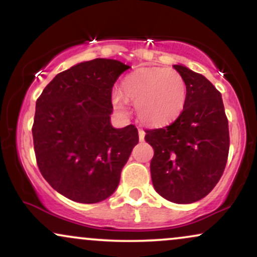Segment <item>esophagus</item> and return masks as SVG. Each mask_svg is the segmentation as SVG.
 I'll use <instances>...</instances> for the list:
<instances>
[{"label":"esophagus","mask_w":257,"mask_h":257,"mask_svg":"<svg viewBox=\"0 0 257 257\" xmlns=\"http://www.w3.org/2000/svg\"><path fill=\"white\" fill-rule=\"evenodd\" d=\"M138 132H139V140L144 141V139H145V132H144L143 129H140V128L138 129Z\"/></svg>","instance_id":"1"}]
</instances>
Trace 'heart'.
Returning <instances> with one entry per match:
<instances>
[{
	"label": "heart",
	"instance_id": "1",
	"mask_svg": "<svg viewBox=\"0 0 257 257\" xmlns=\"http://www.w3.org/2000/svg\"><path fill=\"white\" fill-rule=\"evenodd\" d=\"M120 93L135 105L138 118L144 124L162 126L181 113L187 87L184 77L176 70L143 67L122 79ZM121 96L114 93L112 104L120 113H126L128 106Z\"/></svg>",
	"mask_w": 257,
	"mask_h": 257
}]
</instances>
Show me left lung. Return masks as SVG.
Listing matches in <instances>:
<instances>
[{"instance_id": "obj_1", "label": "left lung", "mask_w": 257, "mask_h": 257, "mask_svg": "<svg viewBox=\"0 0 257 257\" xmlns=\"http://www.w3.org/2000/svg\"><path fill=\"white\" fill-rule=\"evenodd\" d=\"M187 87L181 113L172 124L145 131L153 147L152 184L163 198L188 204L204 198L225 170L229 150L228 119L221 93L200 73L174 65Z\"/></svg>"}]
</instances>
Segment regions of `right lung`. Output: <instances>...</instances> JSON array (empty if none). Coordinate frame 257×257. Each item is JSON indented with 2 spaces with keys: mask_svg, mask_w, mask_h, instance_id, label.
I'll list each match as a JSON object with an SVG mask.
<instances>
[{
  "mask_svg": "<svg viewBox=\"0 0 257 257\" xmlns=\"http://www.w3.org/2000/svg\"><path fill=\"white\" fill-rule=\"evenodd\" d=\"M129 69L94 59L58 73L36 101L32 138L38 169L66 198L91 204L116 191L138 144L135 125H111L112 88Z\"/></svg>",
  "mask_w": 257,
  "mask_h": 257,
  "instance_id": "add662e5",
  "label": "right lung"
}]
</instances>
